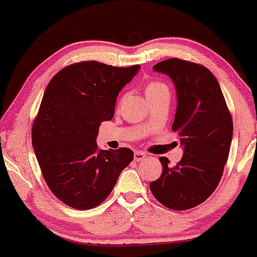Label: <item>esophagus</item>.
Returning <instances> with one entry per match:
<instances>
[{"mask_svg":"<svg viewBox=\"0 0 257 257\" xmlns=\"http://www.w3.org/2000/svg\"><path fill=\"white\" fill-rule=\"evenodd\" d=\"M147 156L144 152H140V151H136L135 152V160L137 163H140V161H144L146 160Z\"/></svg>","mask_w":257,"mask_h":257,"instance_id":"34e87169","label":"esophagus"}]
</instances>
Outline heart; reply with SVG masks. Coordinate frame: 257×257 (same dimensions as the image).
I'll use <instances>...</instances> for the list:
<instances>
[{
  "label": "heart",
  "instance_id": "b5f03b06",
  "mask_svg": "<svg viewBox=\"0 0 257 257\" xmlns=\"http://www.w3.org/2000/svg\"><path fill=\"white\" fill-rule=\"evenodd\" d=\"M161 91H168V87L166 84L160 82V80H153V82H150L146 85V89H145L146 97L149 98L151 96H154V94L159 93Z\"/></svg>",
  "mask_w": 257,
  "mask_h": 257
}]
</instances>
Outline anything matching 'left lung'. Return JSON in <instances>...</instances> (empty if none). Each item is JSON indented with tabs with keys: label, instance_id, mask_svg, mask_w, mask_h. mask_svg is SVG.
<instances>
[{
	"label": "left lung",
	"instance_id": "obj_1",
	"mask_svg": "<svg viewBox=\"0 0 257 257\" xmlns=\"http://www.w3.org/2000/svg\"><path fill=\"white\" fill-rule=\"evenodd\" d=\"M153 70L167 75L177 90L172 130L184 156L171 166L166 157L160 178L150 184L152 194L167 208L186 210L209 198L219 185L229 156L233 120L217 79L208 69L179 58L158 63Z\"/></svg>",
	"mask_w": 257,
	"mask_h": 257
}]
</instances>
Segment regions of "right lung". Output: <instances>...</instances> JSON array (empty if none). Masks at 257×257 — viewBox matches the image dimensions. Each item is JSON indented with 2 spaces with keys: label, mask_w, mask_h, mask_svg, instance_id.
<instances>
[{
  "label": "right lung",
  "mask_w": 257,
  "mask_h": 257,
  "mask_svg": "<svg viewBox=\"0 0 257 257\" xmlns=\"http://www.w3.org/2000/svg\"><path fill=\"white\" fill-rule=\"evenodd\" d=\"M139 69L80 62L49 82L31 139L48 187L65 205L76 209L100 205L133 160L132 150H99L96 138L101 122L113 118L119 91Z\"/></svg>",
  "instance_id": "add662e5"
}]
</instances>
